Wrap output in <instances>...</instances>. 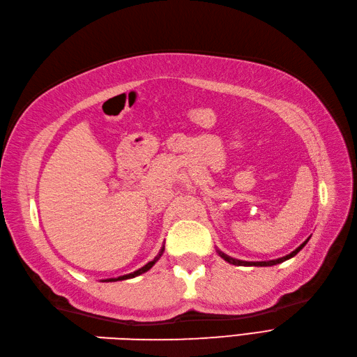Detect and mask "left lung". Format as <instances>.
<instances>
[{
	"mask_svg": "<svg viewBox=\"0 0 357 357\" xmlns=\"http://www.w3.org/2000/svg\"><path fill=\"white\" fill-rule=\"evenodd\" d=\"M309 238H310V236H309ZM309 238H307V240H305L303 243H301V244L298 245V248H297L296 250H292L289 255H285V257L278 258V259H270V261H241V259L232 258V257H229V255L223 253L220 249H217V253H218V257L223 258L226 262L232 264V266H243V267H271V266H276V264L285 262V261H288V259H291V258H294L296 255H297V253H298L301 249H303L305 245L307 244Z\"/></svg>",
	"mask_w": 357,
	"mask_h": 357,
	"instance_id": "obj_1",
	"label": "left lung"
}]
</instances>
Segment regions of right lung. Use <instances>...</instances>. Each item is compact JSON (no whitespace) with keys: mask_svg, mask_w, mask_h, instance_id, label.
I'll return each instance as SVG.
<instances>
[{"mask_svg":"<svg viewBox=\"0 0 357 357\" xmlns=\"http://www.w3.org/2000/svg\"><path fill=\"white\" fill-rule=\"evenodd\" d=\"M164 253V245L161 248V250L158 252V255L157 257H155L152 261H149L148 264H146V266H143L142 268H139V270H135V271H132V273H130V274H123V276H119V278H109V279H102L100 282H117V280H126V279H132V278H137V276H140V274H143V273H146V271H149L153 266H155V262H157L160 258H161V255Z\"/></svg>","mask_w":357,"mask_h":357,"instance_id":"add662e5","label":"right lung"}]
</instances>
